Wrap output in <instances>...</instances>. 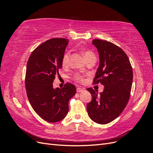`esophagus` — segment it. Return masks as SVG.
<instances>
[{"label":"esophagus","instance_id":"esophagus-1","mask_svg":"<svg viewBox=\"0 0 153 153\" xmlns=\"http://www.w3.org/2000/svg\"><path fill=\"white\" fill-rule=\"evenodd\" d=\"M83 91H84V89H83V88H80V87H77L76 88V91L78 92H82Z\"/></svg>","mask_w":153,"mask_h":153}]
</instances>
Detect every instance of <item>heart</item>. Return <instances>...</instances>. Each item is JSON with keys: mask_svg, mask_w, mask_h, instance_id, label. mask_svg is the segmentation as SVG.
Masks as SVG:
<instances>
[{"mask_svg": "<svg viewBox=\"0 0 153 153\" xmlns=\"http://www.w3.org/2000/svg\"><path fill=\"white\" fill-rule=\"evenodd\" d=\"M69 56H70V53H69V51H66V52L64 53L62 59V61H61V64H62V68H67L68 66L69 61ZM84 56L85 60H87V59H89L91 57L94 56V54L91 50H85L84 52ZM73 79L77 82L82 83L84 82V76L81 75V74H80V73H76L75 75H73Z\"/></svg>", "mask_w": 153, "mask_h": 153, "instance_id": "obj_1", "label": "heart"}]
</instances>
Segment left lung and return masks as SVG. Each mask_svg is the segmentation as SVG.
Wrapping results in <instances>:
<instances>
[{"instance_id":"obj_1","label":"left lung","mask_w":153,"mask_h":153,"mask_svg":"<svg viewBox=\"0 0 153 153\" xmlns=\"http://www.w3.org/2000/svg\"><path fill=\"white\" fill-rule=\"evenodd\" d=\"M92 44L100 55V65L93 84L105 86L102 92L89 87L92 99L87 105V113L95 123L106 124L122 113L128 102L133 82V69L124 51L117 45L101 39Z\"/></svg>"}]
</instances>
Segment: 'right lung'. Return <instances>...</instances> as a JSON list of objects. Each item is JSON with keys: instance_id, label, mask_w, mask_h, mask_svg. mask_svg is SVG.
<instances>
[{"instance_id": "add662e5", "label": "right lung", "mask_w": 153, "mask_h": 153, "mask_svg": "<svg viewBox=\"0 0 153 153\" xmlns=\"http://www.w3.org/2000/svg\"><path fill=\"white\" fill-rule=\"evenodd\" d=\"M68 42L64 38L46 41L32 52L27 64V97L37 114L49 123L60 121L66 116L69 101L76 94L75 86L70 83L62 89L53 88Z\"/></svg>"}]
</instances>
